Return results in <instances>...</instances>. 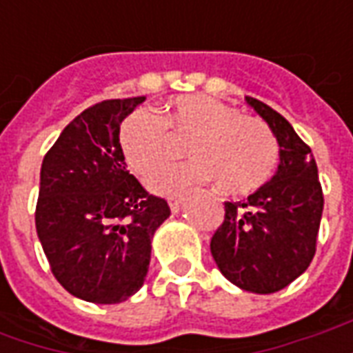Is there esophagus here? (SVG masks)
I'll use <instances>...</instances> for the list:
<instances>
[{
    "instance_id": "obj_1",
    "label": "esophagus",
    "mask_w": 353,
    "mask_h": 353,
    "mask_svg": "<svg viewBox=\"0 0 353 353\" xmlns=\"http://www.w3.org/2000/svg\"><path fill=\"white\" fill-rule=\"evenodd\" d=\"M181 202H183L181 196H172V199H168L170 210H172L174 214H177V212H179V208H181Z\"/></svg>"
}]
</instances>
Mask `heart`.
<instances>
[{"label": "heart", "instance_id": "1", "mask_svg": "<svg viewBox=\"0 0 353 353\" xmlns=\"http://www.w3.org/2000/svg\"><path fill=\"white\" fill-rule=\"evenodd\" d=\"M187 145L194 161L161 172L151 179L157 192H177L217 179L227 194H250L272 177L278 162V141L261 119L208 94L177 96L157 119L136 111L124 119L119 143L128 168L141 179L151 177Z\"/></svg>", "mask_w": 353, "mask_h": 353}]
</instances>
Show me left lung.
<instances>
[{
    "mask_svg": "<svg viewBox=\"0 0 353 353\" xmlns=\"http://www.w3.org/2000/svg\"><path fill=\"white\" fill-rule=\"evenodd\" d=\"M280 143L274 177L244 202H225V219L210 250L223 276L252 293H276L310 266L323 192L310 147L270 105L245 96Z\"/></svg>",
    "mask_w": 353,
    "mask_h": 353,
    "instance_id": "left-lung-1",
    "label": "left lung"
}]
</instances>
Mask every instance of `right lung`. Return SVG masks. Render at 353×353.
<instances>
[{
	"label": "right lung",
	"instance_id": "1",
	"mask_svg": "<svg viewBox=\"0 0 353 353\" xmlns=\"http://www.w3.org/2000/svg\"><path fill=\"white\" fill-rule=\"evenodd\" d=\"M143 96L103 100L65 126L41 164L35 229L58 283L115 304L143 285L154 230L170 208L126 170L121 123Z\"/></svg>",
	"mask_w": 353,
	"mask_h": 353
}]
</instances>
